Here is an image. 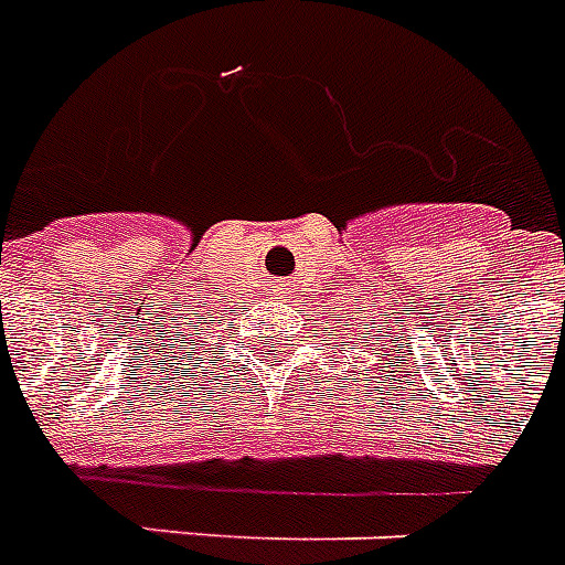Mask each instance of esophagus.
Here are the masks:
<instances>
[{"instance_id":"34e87169","label":"esophagus","mask_w":565,"mask_h":565,"mask_svg":"<svg viewBox=\"0 0 565 565\" xmlns=\"http://www.w3.org/2000/svg\"><path fill=\"white\" fill-rule=\"evenodd\" d=\"M290 290V287H287V284H278V287H275V296H284V292Z\"/></svg>"}]
</instances>
